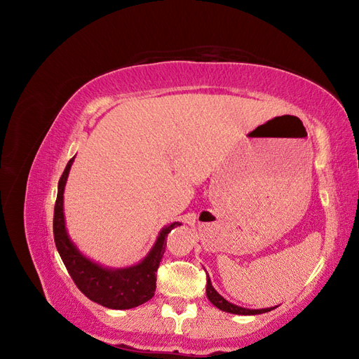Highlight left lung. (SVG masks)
Listing matches in <instances>:
<instances>
[{
    "label": "left lung",
    "instance_id": "obj_1",
    "mask_svg": "<svg viewBox=\"0 0 359 359\" xmlns=\"http://www.w3.org/2000/svg\"><path fill=\"white\" fill-rule=\"evenodd\" d=\"M206 297H208L210 302L217 309H220L222 311L226 313H232V314H243V316H250V314H260V313H268L271 310H274L276 307H269V309H244L240 306H235V304L229 302L224 299L219 292H217L211 283V278L206 276Z\"/></svg>",
    "mask_w": 359,
    "mask_h": 359
}]
</instances>
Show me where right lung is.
<instances>
[{
  "mask_svg": "<svg viewBox=\"0 0 359 359\" xmlns=\"http://www.w3.org/2000/svg\"><path fill=\"white\" fill-rule=\"evenodd\" d=\"M74 157L69 160L58 182L53 210V238L58 253L70 277L86 298L112 310H127L140 306L154 297L157 268L165 253L168 233L181 223L175 222L160 231L156 244L139 264L126 268H107L86 257L70 240L64 219V189Z\"/></svg>",
  "mask_w": 359,
  "mask_h": 359,
  "instance_id": "add662e5",
  "label": "right lung"
}]
</instances>
